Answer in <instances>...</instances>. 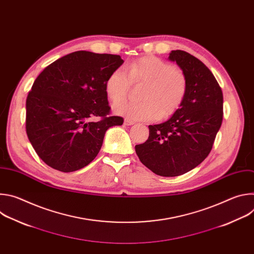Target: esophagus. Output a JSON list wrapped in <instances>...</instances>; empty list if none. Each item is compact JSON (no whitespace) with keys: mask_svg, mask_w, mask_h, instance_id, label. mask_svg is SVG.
<instances>
[{"mask_svg":"<svg viewBox=\"0 0 254 254\" xmlns=\"http://www.w3.org/2000/svg\"><path fill=\"white\" fill-rule=\"evenodd\" d=\"M133 124H134V122H133V121H130L129 119H126L125 122H124V125H125V126H131V125H133Z\"/></svg>","mask_w":254,"mask_h":254,"instance_id":"1","label":"esophagus"}]
</instances>
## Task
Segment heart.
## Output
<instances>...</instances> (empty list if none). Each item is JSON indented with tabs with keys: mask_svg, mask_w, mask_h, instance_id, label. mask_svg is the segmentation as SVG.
<instances>
[{
	"mask_svg": "<svg viewBox=\"0 0 254 254\" xmlns=\"http://www.w3.org/2000/svg\"><path fill=\"white\" fill-rule=\"evenodd\" d=\"M130 82H143L141 101H125L115 106L117 115L134 121H156L174 115L187 92L184 72L153 55L137 58L113 71L105 83L106 94L114 103L124 100Z\"/></svg>",
	"mask_w": 254,
	"mask_h": 254,
	"instance_id": "heart-1",
	"label": "heart"
}]
</instances>
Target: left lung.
Wrapping results in <instances>:
<instances>
[{
    "label": "left lung",
    "mask_w": 254,
    "mask_h": 254,
    "mask_svg": "<svg viewBox=\"0 0 254 254\" xmlns=\"http://www.w3.org/2000/svg\"><path fill=\"white\" fill-rule=\"evenodd\" d=\"M169 59L182 69L187 79L186 96L165 123L149 126L147 141L136 144L139 161L163 177L183 175L209 155L223 119V94L209 68L182 50Z\"/></svg>",
    "instance_id": "left-lung-1"
}]
</instances>
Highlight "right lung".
<instances>
[{"label": "right lung", "mask_w": 254, "mask_h": 254, "mask_svg": "<svg viewBox=\"0 0 254 254\" xmlns=\"http://www.w3.org/2000/svg\"><path fill=\"white\" fill-rule=\"evenodd\" d=\"M124 60L120 55L76 51L47 66L26 100V132L35 152L49 167L69 173L91 163L105 131L122 126L110 117L105 83ZM99 117L97 122L89 119Z\"/></svg>", "instance_id": "1"}]
</instances>
